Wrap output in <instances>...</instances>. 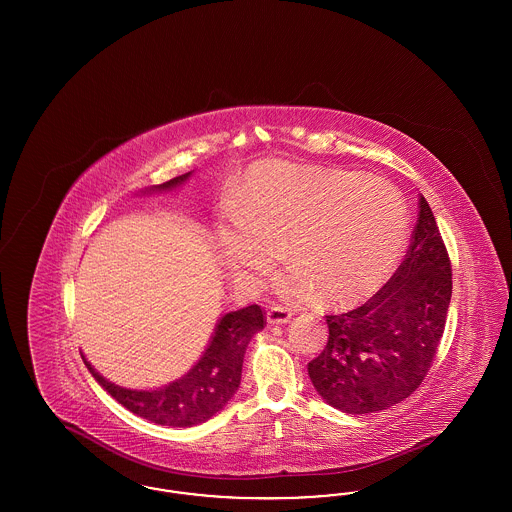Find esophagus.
<instances>
[{
	"instance_id": "obj_1",
	"label": "esophagus",
	"mask_w": 512,
	"mask_h": 512,
	"mask_svg": "<svg viewBox=\"0 0 512 512\" xmlns=\"http://www.w3.org/2000/svg\"><path fill=\"white\" fill-rule=\"evenodd\" d=\"M292 315L290 309H286L282 305H274L267 311L268 324H286V322H290Z\"/></svg>"
}]
</instances>
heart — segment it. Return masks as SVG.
Masks as SVG:
<instances>
[{
	"mask_svg": "<svg viewBox=\"0 0 512 512\" xmlns=\"http://www.w3.org/2000/svg\"><path fill=\"white\" fill-rule=\"evenodd\" d=\"M219 230L224 265L259 288L278 249L288 265L278 292L290 301L349 305L376 292L397 267L409 213L401 192L374 174L280 161L249 169Z\"/></svg>",
	"mask_w": 512,
	"mask_h": 512,
	"instance_id": "b5f03b06",
	"label": "heart"
}]
</instances>
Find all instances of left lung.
Returning <instances> with one entry per match:
<instances>
[{
  "label": "left lung",
  "mask_w": 512,
  "mask_h": 512,
  "mask_svg": "<svg viewBox=\"0 0 512 512\" xmlns=\"http://www.w3.org/2000/svg\"><path fill=\"white\" fill-rule=\"evenodd\" d=\"M451 292L449 253L420 195L411 245L390 280L365 305L326 315L328 343L307 365L322 399L349 414L407 399L436 359Z\"/></svg>",
  "instance_id": "1"
}]
</instances>
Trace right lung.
Instances as JSON below:
<instances>
[{"label": "right lung", "instance_id": "add662e5", "mask_svg": "<svg viewBox=\"0 0 512 512\" xmlns=\"http://www.w3.org/2000/svg\"><path fill=\"white\" fill-rule=\"evenodd\" d=\"M188 174L161 184L159 190L174 188L184 182ZM265 324L267 317L259 305L224 315L199 363L186 376L161 390H124L107 382L84 357L82 359L103 390L109 391L130 413L161 426L184 428L209 420L232 399L242 380L245 347Z\"/></svg>", "mask_w": 512, "mask_h": 512}]
</instances>
